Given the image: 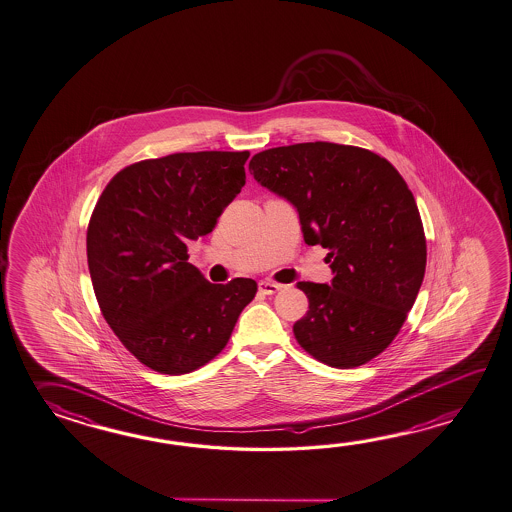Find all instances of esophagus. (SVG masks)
<instances>
[{
	"label": "esophagus",
	"mask_w": 512,
	"mask_h": 512,
	"mask_svg": "<svg viewBox=\"0 0 512 512\" xmlns=\"http://www.w3.org/2000/svg\"><path fill=\"white\" fill-rule=\"evenodd\" d=\"M259 290L264 295H273V293L281 292L282 284H277V282L273 281H261L259 282Z\"/></svg>",
	"instance_id": "34e87169"
}]
</instances>
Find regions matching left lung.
Returning <instances> with one entry per match:
<instances>
[{"label": "left lung", "instance_id": "obj_1", "mask_svg": "<svg viewBox=\"0 0 512 512\" xmlns=\"http://www.w3.org/2000/svg\"><path fill=\"white\" fill-rule=\"evenodd\" d=\"M250 171L297 209L306 244L330 250V284L297 282L310 303L293 324L297 343L324 365H365L394 341L425 277L427 240L407 182L386 158L330 142L266 149Z\"/></svg>", "mask_w": 512, "mask_h": 512}]
</instances>
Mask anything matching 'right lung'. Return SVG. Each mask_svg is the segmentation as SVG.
<instances>
[{
	"instance_id": "1",
	"label": "right lung",
	"mask_w": 512,
	"mask_h": 512,
	"mask_svg": "<svg viewBox=\"0 0 512 512\" xmlns=\"http://www.w3.org/2000/svg\"><path fill=\"white\" fill-rule=\"evenodd\" d=\"M248 151L175 153L116 173L94 206L87 262L105 321L140 363L180 376L228 345L253 279L211 284L188 262L246 184Z\"/></svg>"
}]
</instances>
